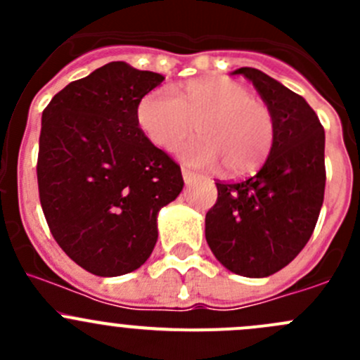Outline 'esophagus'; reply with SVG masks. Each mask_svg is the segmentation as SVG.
<instances>
[{"mask_svg":"<svg viewBox=\"0 0 360 360\" xmlns=\"http://www.w3.org/2000/svg\"><path fill=\"white\" fill-rule=\"evenodd\" d=\"M181 172H183V179H184V183H186V184L195 183V181H197L198 177H200L197 172H193V170L186 169V167H183V169H181Z\"/></svg>","mask_w":360,"mask_h":360,"instance_id":"1","label":"esophagus"}]
</instances>
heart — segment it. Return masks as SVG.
I'll return each instance as SVG.
<instances>
[{"instance_id":"1","label":"heart","mask_w":360,"mask_h":360,"mask_svg":"<svg viewBox=\"0 0 360 360\" xmlns=\"http://www.w3.org/2000/svg\"><path fill=\"white\" fill-rule=\"evenodd\" d=\"M137 123L160 148L172 150L197 125L198 137L179 148L188 165L223 167V174L240 177L254 172L275 143V118L263 101L242 83L224 76L191 79L177 96L163 89L146 94L137 106Z\"/></svg>"}]
</instances>
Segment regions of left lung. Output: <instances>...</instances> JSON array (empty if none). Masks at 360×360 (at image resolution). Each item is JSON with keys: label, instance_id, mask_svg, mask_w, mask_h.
<instances>
[{"label": "left lung", "instance_id": "8db88e82", "mask_svg": "<svg viewBox=\"0 0 360 360\" xmlns=\"http://www.w3.org/2000/svg\"><path fill=\"white\" fill-rule=\"evenodd\" d=\"M275 118V143L259 170L217 181L205 238L224 268L261 278L288 266L310 240L324 202V127L307 101L254 68H240Z\"/></svg>", "mask_w": 360, "mask_h": 360}]
</instances>
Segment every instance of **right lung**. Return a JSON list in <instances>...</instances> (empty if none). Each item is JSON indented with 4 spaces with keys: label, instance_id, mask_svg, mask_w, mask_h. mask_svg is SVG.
<instances>
[{
    "label": "right lung",
    "instance_id": "right-lung-1",
    "mask_svg": "<svg viewBox=\"0 0 360 360\" xmlns=\"http://www.w3.org/2000/svg\"><path fill=\"white\" fill-rule=\"evenodd\" d=\"M158 72L110 63L71 82L41 116L39 202L60 249L86 271L118 277L153 252L157 216L184 186L181 167L137 123Z\"/></svg>",
    "mask_w": 360,
    "mask_h": 360
}]
</instances>
